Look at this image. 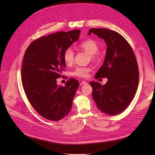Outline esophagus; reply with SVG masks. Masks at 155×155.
I'll return each instance as SVG.
<instances>
[{
  "mask_svg": "<svg viewBox=\"0 0 155 155\" xmlns=\"http://www.w3.org/2000/svg\"><path fill=\"white\" fill-rule=\"evenodd\" d=\"M88 83L87 82H85V81H82V83H81V85H87Z\"/></svg>",
  "mask_w": 155,
  "mask_h": 155,
  "instance_id": "esophagus-1",
  "label": "esophagus"
}]
</instances>
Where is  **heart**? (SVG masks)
I'll list each match as a JSON object with an SVG mask.
<instances>
[{
  "label": "heart",
  "instance_id": "obj_1",
  "mask_svg": "<svg viewBox=\"0 0 155 155\" xmlns=\"http://www.w3.org/2000/svg\"><path fill=\"white\" fill-rule=\"evenodd\" d=\"M79 48L82 50L89 54L92 58H95V54H96L99 51V46L97 43L94 40L88 39L84 41L82 43L79 45ZM63 59L65 64L67 65H70L72 64L74 60V53L71 49L67 48L65 50L63 54ZM91 71V68L87 67H77L72 72V75L80 77L85 78L88 76L89 71Z\"/></svg>",
  "mask_w": 155,
  "mask_h": 155
}]
</instances>
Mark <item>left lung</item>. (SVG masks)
<instances>
[{"mask_svg":"<svg viewBox=\"0 0 155 155\" xmlns=\"http://www.w3.org/2000/svg\"><path fill=\"white\" fill-rule=\"evenodd\" d=\"M93 33L103 39L107 45L104 63L95 78H107L104 85L92 81V97L97 108L114 116L124 110L133 101L139 84L138 65L133 49L118 32L107 29L92 28Z\"/></svg>","mask_w":155,"mask_h":155,"instance_id":"left-lung-1","label":"left lung"}]
</instances>
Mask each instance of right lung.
<instances>
[{
	"label": "right lung",
	"instance_id": "1",
	"mask_svg": "<svg viewBox=\"0 0 155 155\" xmlns=\"http://www.w3.org/2000/svg\"><path fill=\"white\" fill-rule=\"evenodd\" d=\"M80 31H60L34 41L24 54L21 80L27 98L43 117L57 121L71 109L79 83L70 78L64 86L57 84L66 68L64 51L78 39Z\"/></svg>",
	"mask_w": 155,
	"mask_h": 155
}]
</instances>
